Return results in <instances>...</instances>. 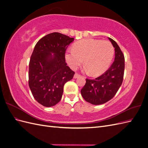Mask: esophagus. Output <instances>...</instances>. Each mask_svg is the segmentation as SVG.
<instances>
[{"label":"esophagus","instance_id":"esophagus-1","mask_svg":"<svg viewBox=\"0 0 148 148\" xmlns=\"http://www.w3.org/2000/svg\"><path fill=\"white\" fill-rule=\"evenodd\" d=\"M81 77V75H79L78 73H75V75H74V78H78V77Z\"/></svg>","mask_w":148,"mask_h":148}]
</instances>
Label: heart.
<instances>
[{
    "label": "heart",
    "mask_w": 148,
    "mask_h": 148,
    "mask_svg": "<svg viewBox=\"0 0 148 148\" xmlns=\"http://www.w3.org/2000/svg\"><path fill=\"white\" fill-rule=\"evenodd\" d=\"M114 55V47L108 41L86 39L75 42L73 49L65 53V60L72 69H77L84 61V66L93 77L108 69Z\"/></svg>",
    "instance_id": "1"
}]
</instances>
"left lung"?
I'll list each match as a JSON object with an SVG mask.
<instances>
[{
    "label": "left lung",
    "instance_id": "left-lung-1",
    "mask_svg": "<svg viewBox=\"0 0 148 148\" xmlns=\"http://www.w3.org/2000/svg\"><path fill=\"white\" fill-rule=\"evenodd\" d=\"M115 47V60L106 71L95 79H86L81 89L84 99L94 105L104 104L113 98L122 85L125 70V57L120 47L109 38Z\"/></svg>",
    "mask_w": 148,
    "mask_h": 148
}]
</instances>
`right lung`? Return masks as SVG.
Masks as SVG:
<instances>
[{
	"label": "right lung",
	"instance_id": "add662e5",
	"mask_svg": "<svg viewBox=\"0 0 148 148\" xmlns=\"http://www.w3.org/2000/svg\"><path fill=\"white\" fill-rule=\"evenodd\" d=\"M74 38L59 33H52L39 39L29 64V86L36 101L52 107L62 96L65 83L73 78L75 72L65 62V52ZM51 53L55 54L52 56Z\"/></svg>",
	"mask_w": 148,
	"mask_h": 148
}]
</instances>
